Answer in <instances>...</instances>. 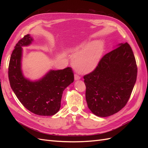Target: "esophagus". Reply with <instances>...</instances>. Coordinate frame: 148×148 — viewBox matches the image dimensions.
I'll list each match as a JSON object with an SVG mask.
<instances>
[{
    "instance_id": "1",
    "label": "esophagus",
    "mask_w": 148,
    "mask_h": 148,
    "mask_svg": "<svg viewBox=\"0 0 148 148\" xmlns=\"http://www.w3.org/2000/svg\"><path fill=\"white\" fill-rule=\"evenodd\" d=\"M80 79V76H78L77 74H75L74 75V79L75 80H78V79Z\"/></svg>"
}]
</instances>
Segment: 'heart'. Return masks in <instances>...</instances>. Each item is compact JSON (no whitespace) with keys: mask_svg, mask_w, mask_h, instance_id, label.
Returning a JSON list of instances; mask_svg holds the SVG:
<instances>
[{"mask_svg":"<svg viewBox=\"0 0 148 148\" xmlns=\"http://www.w3.org/2000/svg\"><path fill=\"white\" fill-rule=\"evenodd\" d=\"M70 52L76 70L80 73H88L98 64L103 52V45L100 42H90L71 49Z\"/></svg>","mask_w":148,"mask_h":148,"instance_id":"1","label":"heart"}]
</instances>
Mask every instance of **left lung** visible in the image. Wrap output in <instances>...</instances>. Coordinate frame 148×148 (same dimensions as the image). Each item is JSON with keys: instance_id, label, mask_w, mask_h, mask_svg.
I'll return each mask as SVG.
<instances>
[{"instance_id": "1", "label": "left lung", "mask_w": 148, "mask_h": 148, "mask_svg": "<svg viewBox=\"0 0 148 148\" xmlns=\"http://www.w3.org/2000/svg\"><path fill=\"white\" fill-rule=\"evenodd\" d=\"M118 46L83 77L88 107L100 117L111 116L123 108L136 82L137 67L132 49L127 42Z\"/></svg>"}]
</instances>
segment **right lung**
I'll use <instances>...</instances> for the list:
<instances>
[{"label":"right lung","instance_id":"obj_1","mask_svg":"<svg viewBox=\"0 0 148 148\" xmlns=\"http://www.w3.org/2000/svg\"><path fill=\"white\" fill-rule=\"evenodd\" d=\"M29 34L16 45L10 58L8 77L11 88L20 102L29 111L39 116H52L60 108L64 90L74 81L72 68L51 70L41 79L31 81L25 77L21 68V46L32 43Z\"/></svg>","mask_w":148,"mask_h":148}]
</instances>
